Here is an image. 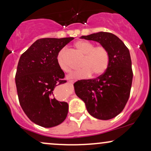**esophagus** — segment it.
Instances as JSON below:
<instances>
[{"label":"esophagus","mask_w":151,"mask_h":151,"mask_svg":"<svg viewBox=\"0 0 151 151\" xmlns=\"http://www.w3.org/2000/svg\"><path fill=\"white\" fill-rule=\"evenodd\" d=\"M69 82H70V83H73V81H72V80H70V81H69Z\"/></svg>","instance_id":"34e87169"}]
</instances>
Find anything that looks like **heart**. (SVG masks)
I'll use <instances>...</instances> for the list:
<instances>
[{"mask_svg": "<svg viewBox=\"0 0 151 151\" xmlns=\"http://www.w3.org/2000/svg\"><path fill=\"white\" fill-rule=\"evenodd\" d=\"M74 47L84 58L81 63V70L75 71L69 76L70 79L88 77L91 74L93 76H99L107 70L109 64V54L105 47L95 46L93 42L86 40H79L74 44ZM65 50L59 52L58 63L59 67L65 72H70V67L65 60Z\"/></svg>", "mask_w": 151, "mask_h": 151, "instance_id": "heart-1", "label": "heart"}]
</instances>
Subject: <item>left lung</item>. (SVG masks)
Returning <instances> with one entry per match:
<instances>
[{
    "mask_svg": "<svg viewBox=\"0 0 151 151\" xmlns=\"http://www.w3.org/2000/svg\"><path fill=\"white\" fill-rule=\"evenodd\" d=\"M81 39L98 42L109 54L106 72L91 79H83L74 84V91L86 105L91 116L101 120L116 117L129 100L133 80L129 50L122 40L110 32H99Z\"/></svg>",
    "mask_w": 151,
    "mask_h": 151,
    "instance_id": "obj_1",
    "label": "left lung"
}]
</instances>
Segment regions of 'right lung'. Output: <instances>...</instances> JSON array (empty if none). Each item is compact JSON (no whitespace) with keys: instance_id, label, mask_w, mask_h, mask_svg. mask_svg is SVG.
<instances>
[{"instance_id":"add662e5","label":"right lung","mask_w":151,"mask_h":151,"mask_svg":"<svg viewBox=\"0 0 151 151\" xmlns=\"http://www.w3.org/2000/svg\"><path fill=\"white\" fill-rule=\"evenodd\" d=\"M73 39H39L19 60L15 74L19 102L29 119L42 127L58 126L67 116L68 104L58 101L54 90L67 82L57 58L59 52Z\"/></svg>"}]
</instances>
